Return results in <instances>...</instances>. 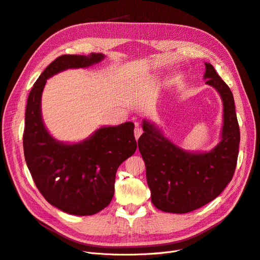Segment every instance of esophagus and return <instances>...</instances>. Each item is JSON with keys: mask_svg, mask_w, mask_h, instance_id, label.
<instances>
[{"mask_svg": "<svg viewBox=\"0 0 260 260\" xmlns=\"http://www.w3.org/2000/svg\"><path fill=\"white\" fill-rule=\"evenodd\" d=\"M142 133H143L142 129L140 128V126H139L138 123H136V129H134V137H136V140H137V141L139 140V138L141 137Z\"/></svg>", "mask_w": 260, "mask_h": 260, "instance_id": "esophagus-1", "label": "esophagus"}]
</instances>
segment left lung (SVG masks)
Returning a JSON list of instances; mask_svg holds the SVG:
<instances>
[{
  "instance_id": "left-lung-1",
  "label": "left lung",
  "mask_w": 260,
  "mask_h": 260,
  "mask_svg": "<svg viewBox=\"0 0 260 260\" xmlns=\"http://www.w3.org/2000/svg\"><path fill=\"white\" fill-rule=\"evenodd\" d=\"M204 80L223 102L221 140L209 151H186L164 136L147 118L139 149L146 165V178L155 208L164 212L188 213L219 196L231 182L237 165L240 130L231 88L205 63Z\"/></svg>"
}]
</instances>
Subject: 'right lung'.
Wrapping results in <instances>:
<instances>
[{
    "instance_id": "1",
    "label": "right lung",
    "mask_w": 260,
    "mask_h": 260,
    "mask_svg": "<svg viewBox=\"0 0 260 260\" xmlns=\"http://www.w3.org/2000/svg\"><path fill=\"white\" fill-rule=\"evenodd\" d=\"M105 57L102 53L57 57L39 76L27 98L23 133L26 165L47 202L68 214L91 215L111 203L117 169L137 150L134 123L103 126L83 141L60 142L46 128L41 95L48 79L68 69L90 67Z\"/></svg>"
}]
</instances>
